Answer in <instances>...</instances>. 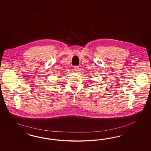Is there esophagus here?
Here are the masks:
<instances>
[{
    "mask_svg": "<svg viewBox=\"0 0 151 151\" xmlns=\"http://www.w3.org/2000/svg\"><path fill=\"white\" fill-rule=\"evenodd\" d=\"M73 70H74L75 71H78V70H79V66H74Z\"/></svg>",
    "mask_w": 151,
    "mask_h": 151,
    "instance_id": "1",
    "label": "esophagus"
}]
</instances>
